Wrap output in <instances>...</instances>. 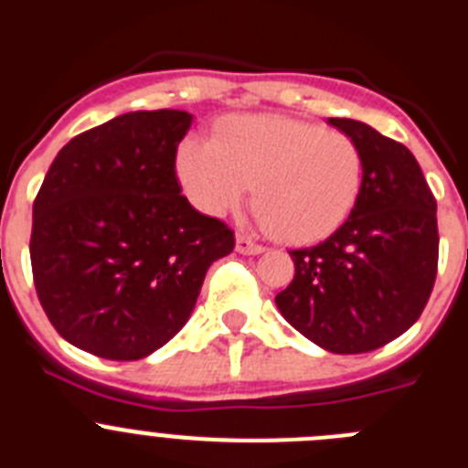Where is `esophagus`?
<instances>
[{
	"label": "esophagus",
	"instance_id": "obj_1",
	"mask_svg": "<svg viewBox=\"0 0 468 468\" xmlns=\"http://www.w3.org/2000/svg\"><path fill=\"white\" fill-rule=\"evenodd\" d=\"M237 250L243 255H260L264 250V246L262 243H255L253 239L237 237Z\"/></svg>",
	"mask_w": 468,
	"mask_h": 468
}]
</instances>
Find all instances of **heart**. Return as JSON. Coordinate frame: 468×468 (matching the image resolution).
<instances>
[{"mask_svg":"<svg viewBox=\"0 0 468 468\" xmlns=\"http://www.w3.org/2000/svg\"><path fill=\"white\" fill-rule=\"evenodd\" d=\"M177 176L194 204L222 215L246 201L276 237L312 243L346 220L363 187V152L349 135L276 114L231 117L215 140L187 138Z\"/></svg>","mask_w":468,"mask_h":468,"instance_id":"heart-1","label":"heart"}]
</instances>
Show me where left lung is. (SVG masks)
<instances>
[{
    "label": "left lung",
    "mask_w": 468,
    "mask_h": 468,
    "mask_svg": "<svg viewBox=\"0 0 468 468\" xmlns=\"http://www.w3.org/2000/svg\"><path fill=\"white\" fill-rule=\"evenodd\" d=\"M363 152V187L340 229L291 250L295 279L276 307L333 354L396 340L427 307L438 270L436 198L405 144L354 119H328Z\"/></svg>",
    "instance_id": "obj_1"
}]
</instances>
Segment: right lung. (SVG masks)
Segmentation results:
<instances>
[{
  "label": "right lung",
  "instance_id": "obj_1",
  "mask_svg": "<svg viewBox=\"0 0 468 468\" xmlns=\"http://www.w3.org/2000/svg\"><path fill=\"white\" fill-rule=\"evenodd\" d=\"M183 110L128 112L58 152L32 206L37 297L58 335L110 361H138L187 324L234 231L201 215L176 176Z\"/></svg>",
  "mask_w": 468,
  "mask_h": 468
}]
</instances>
